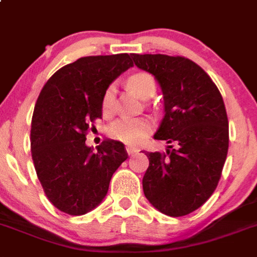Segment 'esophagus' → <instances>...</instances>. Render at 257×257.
Returning a JSON list of instances; mask_svg holds the SVG:
<instances>
[{
	"label": "esophagus",
	"instance_id": "esophagus-1",
	"mask_svg": "<svg viewBox=\"0 0 257 257\" xmlns=\"http://www.w3.org/2000/svg\"><path fill=\"white\" fill-rule=\"evenodd\" d=\"M137 149L136 147H132V146H126V153H128V155H133V154L137 153Z\"/></svg>",
	"mask_w": 257,
	"mask_h": 257
}]
</instances>
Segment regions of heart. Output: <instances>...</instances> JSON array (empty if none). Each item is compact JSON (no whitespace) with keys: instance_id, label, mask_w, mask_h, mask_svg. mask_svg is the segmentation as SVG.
I'll use <instances>...</instances> for the list:
<instances>
[{"instance_id":"1","label":"heart","mask_w":257,"mask_h":257,"mask_svg":"<svg viewBox=\"0 0 257 257\" xmlns=\"http://www.w3.org/2000/svg\"><path fill=\"white\" fill-rule=\"evenodd\" d=\"M128 86L140 97L149 98L155 93L156 82L153 76L147 72L133 73L126 80ZM115 106V86L108 85L102 95V110L111 113ZM153 124L146 117H121L107 126V135L116 141L126 145H138L150 135Z\"/></svg>"}]
</instances>
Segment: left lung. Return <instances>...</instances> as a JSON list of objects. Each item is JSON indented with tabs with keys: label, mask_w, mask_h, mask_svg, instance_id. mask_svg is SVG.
Listing matches in <instances>:
<instances>
[{
	"label": "left lung",
	"mask_w": 257,
	"mask_h": 257,
	"mask_svg": "<svg viewBox=\"0 0 257 257\" xmlns=\"http://www.w3.org/2000/svg\"><path fill=\"white\" fill-rule=\"evenodd\" d=\"M133 61L155 76L164 94V117L154 137L176 144L164 154H146L145 196L164 215H189L216 190L226 160L229 121L221 93L185 57L133 54Z\"/></svg>",
	"instance_id": "left-lung-1"
}]
</instances>
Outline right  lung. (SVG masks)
I'll return each instance as SVG.
<instances>
[{"label": "right lung", "instance_id": "obj_1", "mask_svg": "<svg viewBox=\"0 0 257 257\" xmlns=\"http://www.w3.org/2000/svg\"><path fill=\"white\" fill-rule=\"evenodd\" d=\"M133 66L126 53L82 57L62 67L40 91L31 122V154L44 193L67 215L97 207L113 172L128 158L124 145L104 140L93 153L89 129L102 119V95Z\"/></svg>", "mask_w": 257, "mask_h": 257}]
</instances>
